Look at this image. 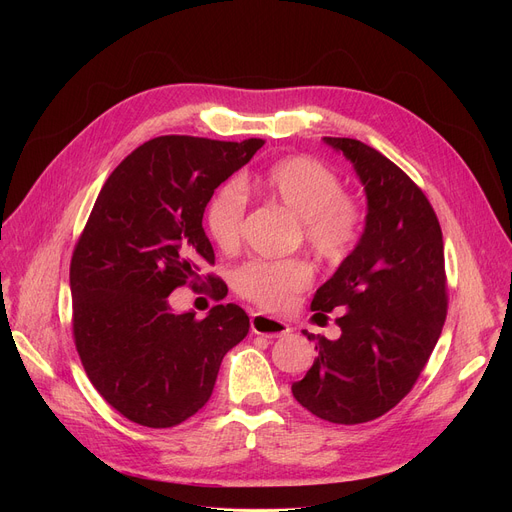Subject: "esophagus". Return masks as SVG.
Returning <instances> with one entry per match:
<instances>
[{
    "instance_id": "esophagus-1",
    "label": "esophagus",
    "mask_w": 512,
    "mask_h": 512,
    "mask_svg": "<svg viewBox=\"0 0 512 512\" xmlns=\"http://www.w3.org/2000/svg\"><path fill=\"white\" fill-rule=\"evenodd\" d=\"M251 330L255 334L274 336V338L290 334V326L286 324V321L270 317V315H263V313H253L251 315Z\"/></svg>"
}]
</instances>
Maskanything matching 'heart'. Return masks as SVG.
Wrapping results in <instances>:
<instances>
[{
    "mask_svg": "<svg viewBox=\"0 0 512 512\" xmlns=\"http://www.w3.org/2000/svg\"><path fill=\"white\" fill-rule=\"evenodd\" d=\"M253 188L301 220L307 247L328 263L342 261L353 251L363 228L359 203L344 195L340 176L315 157L290 155L265 168ZM247 197L238 182L220 186L205 209L211 240L224 251L238 245ZM313 282L309 261L292 257L249 261L234 276V288L263 309H284Z\"/></svg>",
    "mask_w": 512,
    "mask_h": 512,
    "instance_id": "1",
    "label": "heart"
}]
</instances>
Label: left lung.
<instances>
[{
    "label": "left lung",
    "instance_id": "left-lung-1",
    "mask_svg": "<svg viewBox=\"0 0 512 512\" xmlns=\"http://www.w3.org/2000/svg\"><path fill=\"white\" fill-rule=\"evenodd\" d=\"M351 161L367 199L357 247L315 292L311 311H344L340 338L315 340L317 357L292 396L315 417L355 425L378 419L415 386L446 319L444 240L421 188L380 151L324 137Z\"/></svg>",
    "mask_w": 512,
    "mask_h": 512
}]
</instances>
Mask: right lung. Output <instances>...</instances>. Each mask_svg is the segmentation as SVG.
I'll use <instances>...</instances> for the list:
<instances>
[{"label":"right lung","mask_w":512,"mask_h":512,"mask_svg":"<svg viewBox=\"0 0 512 512\" xmlns=\"http://www.w3.org/2000/svg\"><path fill=\"white\" fill-rule=\"evenodd\" d=\"M263 139L157 137L105 180L70 263L76 351L95 390L126 419L172 427L209 400L224 355L249 334L238 305L205 319L176 313L170 292L213 263L203 213ZM215 299L228 292L209 276Z\"/></svg>","instance_id":"right-lung-1"}]
</instances>
